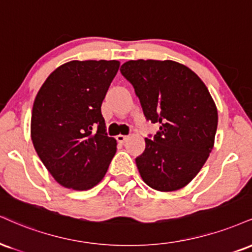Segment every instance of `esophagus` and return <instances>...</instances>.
<instances>
[{"label":"esophagus","mask_w":252,"mask_h":252,"mask_svg":"<svg viewBox=\"0 0 252 252\" xmlns=\"http://www.w3.org/2000/svg\"><path fill=\"white\" fill-rule=\"evenodd\" d=\"M129 138V136H126V135H117L116 136V139H117V142H120V143H124V142L126 141V139Z\"/></svg>","instance_id":"1"}]
</instances>
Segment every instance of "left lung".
<instances>
[{"label": "left lung", "mask_w": 252, "mask_h": 252, "mask_svg": "<svg viewBox=\"0 0 252 252\" xmlns=\"http://www.w3.org/2000/svg\"><path fill=\"white\" fill-rule=\"evenodd\" d=\"M121 72L134 87L144 116L159 124L136 158L142 180L158 191L190 183L207 162L217 130V108L203 81L175 61H128Z\"/></svg>", "instance_id": "1"}]
</instances>
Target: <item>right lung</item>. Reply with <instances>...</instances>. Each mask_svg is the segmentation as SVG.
<instances>
[{
	"mask_svg": "<svg viewBox=\"0 0 252 252\" xmlns=\"http://www.w3.org/2000/svg\"><path fill=\"white\" fill-rule=\"evenodd\" d=\"M118 61H70L48 76L32 105V139L61 186L88 190L102 181L116 153L101 105Z\"/></svg>",
	"mask_w": 252,
	"mask_h": 252,
	"instance_id": "obj_1",
	"label": "right lung"
}]
</instances>
